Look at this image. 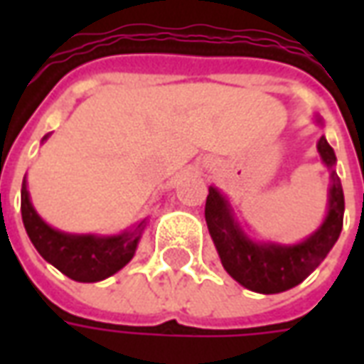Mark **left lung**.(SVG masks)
Instances as JSON below:
<instances>
[{
    "label": "left lung",
    "instance_id": "left-lung-1",
    "mask_svg": "<svg viewBox=\"0 0 364 364\" xmlns=\"http://www.w3.org/2000/svg\"><path fill=\"white\" fill-rule=\"evenodd\" d=\"M321 124V119H316ZM321 161L331 171L326 220L312 236L294 245L253 242L232 214V206L216 187L208 189L205 218L216 252L228 274L245 289L261 294H277L296 287L326 259L343 228L345 198L337 177L336 151L326 136L318 140Z\"/></svg>",
    "mask_w": 364,
    "mask_h": 364
}]
</instances>
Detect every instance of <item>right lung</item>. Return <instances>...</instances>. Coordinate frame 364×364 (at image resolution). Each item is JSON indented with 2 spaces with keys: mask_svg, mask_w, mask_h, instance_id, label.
<instances>
[{
  "mask_svg": "<svg viewBox=\"0 0 364 364\" xmlns=\"http://www.w3.org/2000/svg\"><path fill=\"white\" fill-rule=\"evenodd\" d=\"M48 138L44 136L43 142ZM21 216L36 252L50 265L77 282H97L111 277L134 257L146 218L134 230L119 236H91V234H66L48 226L36 214L27 191V179L21 187Z\"/></svg>",
  "mask_w": 364,
  "mask_h": 364,
  "instance_id": "1",
  "label": "right lung"
}]
</instances>
